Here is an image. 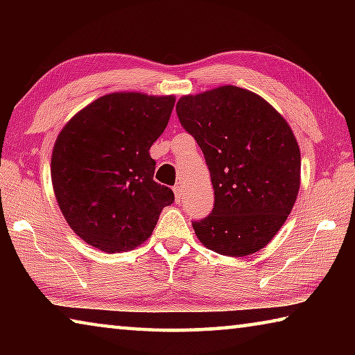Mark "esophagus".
I'll return each instance as SVG.
<instances>
[{
	"instance_id": "34e87169",
	"label": "esophagus",
	"mask_w": 355,
	"mask_h": 355,
	"mask_svg": "<svg viewBox=\"0 0 355 355\" xmlns=\"http://www.w3.org/2000/svg\"><path fill=\"white\" fill-rule=\"evenodd\" d=\"M173 194H175V200L177 202H180L183 199V188L180 184H177V186H173Z\"/></svg>"
}]
</instances>
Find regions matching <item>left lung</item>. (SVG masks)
<instances>
[{"label":"left lung","mask_w":355,"mask_h":355,"mask_svg":"<svg viewBox=\"0 0 355 355\" xmlns=\"http://www.w3.org/2000/svg\"><path fill=\"white\" fill-rule=\"evenodd\" d=\"M177 116L202 148L214 188L211 214L192 222L199 241L228 257L263 249L297 199L300 150L291 127L260 95L236 86L184 95Z\"/></svg>","instance_id":"8db88e82"}]
</instances>
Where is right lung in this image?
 Masks as SVG:
<instances>
[{
  "mask_svg": "<svg viewBox=\"0 0 355 355\" xmlns=\"http://www.w3.org/2000/svg\"><path fill=\"white\" fill-rule=\"evenodd\" d=\"M173 95L114 92L92 101L58 135L51 182L65 220L84 243L107 254L133 250L175 200L153 180L152 144L163 135Z\"/></svg>",
  "mask_w": 355,
  "mask_h": 355,
  "instance_id": "right-lung-1",
  "label": "right lung"
}]
</instances>
